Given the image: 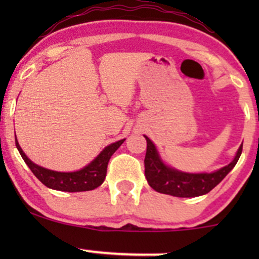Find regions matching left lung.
<instances>
[{"mask_svg": "<svg viewBox=\"0 0 259 259\" xmlns=\"http://www.w3.org/2000/svg\"><path fill=\"white\" fill-rule=\"evenodd\" d=\"M146 139V154L144 159L145 177L149 185L154 190L163 194L173 195L180 198H192L207 194L218 185L224 177L234 168L242 154L243 144L239 146L236 158L232 163L224 168L214 171V173L203 174H189L171 169L166 166L159 158L153 142L145 137Z\"/></svg>", "mask_w": 259, "mask_h": 259, "instance_id": "obj_1", "label": "left lung"}]
</instances>
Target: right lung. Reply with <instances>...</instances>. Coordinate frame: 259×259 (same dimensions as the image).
<instances>
[{
  "label": "right lung",
  "instance_id": "add662e5",
  "mask_svg": "<svg viewBox=\"0 0 259 259\" xmlns=\"http://www.w3.org/2000/svg\"><path fill=\"white\" fill-rule=\"evenodd\" d=\"M124 140L125 139L119 140V142L108 145L88 166H85L81 170L72 171V173H60V171L49 170L42 166L36 165L23 153L21 146L18 145L17 139L16 146L25 163L31 169V171L48 188L62 190V192H86V190L95 189L103 184L106 177L109 160H110L111 155L117 150V148L124 143Z\"/></svg>",
  "mask_w": 259,
  "mask_h": 259
}]
</instances>
